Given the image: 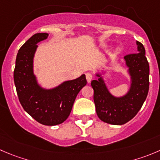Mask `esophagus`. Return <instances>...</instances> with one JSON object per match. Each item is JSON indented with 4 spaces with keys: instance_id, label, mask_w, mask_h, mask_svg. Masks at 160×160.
I'll return each instance as SVG.
<instances>
[{
    "instance_id": "34e87169",
    "label": "esophagus",
    "mask_w": 160,
    "mask_h": 160,
    "mask_svg": "<svg viewBox=\"0 0 160 160\" xmlns=\"http://www.w3.org/2000/svg\"><path fill=\"white\" fill-rule=\"evenodd\" d=\"M92 78H93L92 74L90 73V72H87V73H86V79H87V81H88V83H90V82L91 81V80H92Z\"/></svg>"
}]
</instances>
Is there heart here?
Listing matches in <instances>:
<instances>
[{"label": "heart", "mask_w": 160, "mask_h": 160, "mask_svg": "<svg viewBox=\"0 0 160 160\" xmlns=\"http://www.w3.org/2000/svg\"><path fill=\"white\" fill-rule=\"evenodd\" d=\"M102 47L104 48H108V46L105 45V44H104V45H102ZM115 52H116V54H119L121 52V48H116V50H115Z\"/></svg>", "instance_id": "b5f03b06"}]
</instances>
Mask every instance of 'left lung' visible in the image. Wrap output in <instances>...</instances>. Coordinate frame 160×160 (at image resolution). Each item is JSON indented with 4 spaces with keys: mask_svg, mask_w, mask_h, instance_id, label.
Instances as JSON below:
<instances>
[{
    "mask_svg": "<svg viewBox=\"0 0 160 160\" xmlns=\"http://www.w3.org/2000/svg\"><path fill=\"white\" fill-rule=\"evenodd\" d=\"M138 52L124 56L131 77V87L126 94L116 97L108 91L101 73L91 81L96 112L101 120L109 124L122 125L134 117L142 108L149 88V65L143 44L137 41Z\"/></svg>",
    "mask_w": 160,
    "mask_h": 160,
    "instance_id": "8db88e82",
    "label": "left lung"
}]
</instances>
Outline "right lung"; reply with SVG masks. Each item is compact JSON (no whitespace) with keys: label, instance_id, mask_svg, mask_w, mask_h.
<instances>
[{"label":"right lung","instance_id":"1","mask_svg":"<svg viewBox=\"0 0 160 160\" xmlns=\"http://www.w3.org/2000/svg\"><path fill=\"white\" fill-rule=\"evenodd\" d=\"M48 37L46 32L36 33L20 48L15 60L14 82L25 111L38 123L55 126L63 123L69 116L76 98L87 84V80L83 74L52 89L38 84L33 73V58L38 47L37 44Z\"/></svg>","mask_w":160,"mask_h":160}]
</instances>
